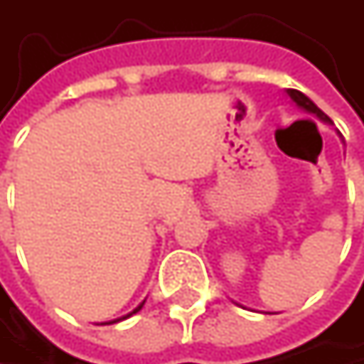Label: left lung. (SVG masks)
<instances>
[{
    "label": "left lung",
    "mask_w": 364,
    "mask_h": 364,
    "mask_svg": "<svg viewBox=\"0 0 364 364\" xmlns=\"http://www.w3.org/2000/svg\"><path fill=\"white\" fill-rule=\"evenodd\" d=\"M287 97H289V99H291V101H293V103H295V105L299 107V109H304V111H308V113H312V115H316L318 119H323V122H327V124H333L327 113L318 109V107L314 105V101H310V99H308V97H306L304 92H299V90H293V88H289V90H287ZM337 134H339V132H337ZM339 139H341V134H339ZM341 141H343V139H341Z\"/></svg>",
    "instance_id": "8db88e82"
}]
</instances>
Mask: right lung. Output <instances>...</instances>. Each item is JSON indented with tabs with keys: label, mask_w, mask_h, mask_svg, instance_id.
<instances>
[{
	"label": "right lung",
	"mask_w": 364,
	"mask_h": 364,
	"mask_svg": "<svg viewBox=\"0 0 364 364\" xmlns=\"http://www.w3.org/2000/svg\"><path fill=\"white\" fill-rule=\"evenodd\" d=\"M143 304H145V301H141V304H139V306H136V308H134V310H132L130 314H126V316H122V318H128V316H132V314H136V312H139V310L143 308ZM122 318H115V321H109L107 325H113V323H117V321H122Z\"/></svg>",
	"instance_id": "obj_1"
}]
</instances>
